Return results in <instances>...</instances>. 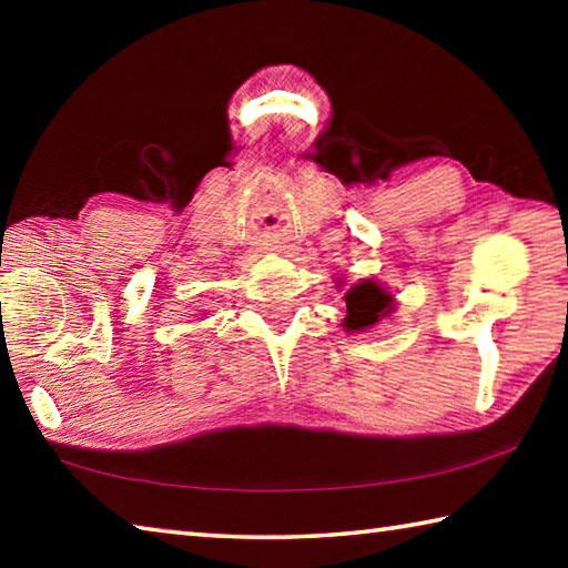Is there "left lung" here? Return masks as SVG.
<instances>
[{"label":"left lung","mask_w":568,"mask_h":568,"mask_svg":"<svg viewBox=\"0 0 568 568\" xmlns=\"http://www.w3.org/2000/svg\"><path fill=\"white\" fill-rule=\"evenodd\" d=\"M390 301L388 291H383L381 285L373 281H363L353 285L348 295H345V307H348V315H345L343 325L348 331H365L371 325H376L378 318L390 313Z\"/></svg>","instance_id":"1"}]
</instances>
